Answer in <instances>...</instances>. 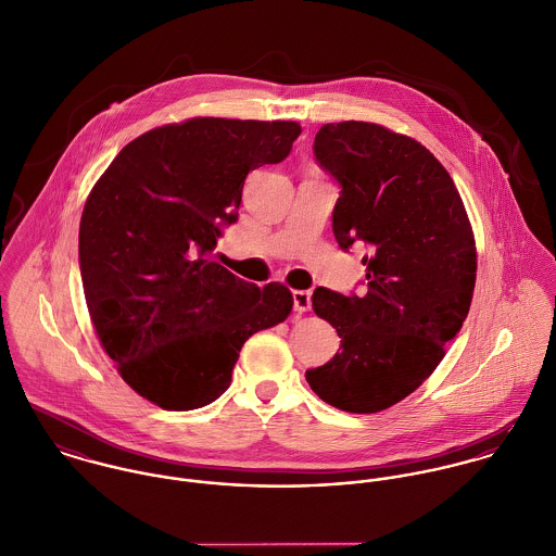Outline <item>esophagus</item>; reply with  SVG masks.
I'll return each instance as SVG.
<instances>
[{"mask_svg": "<svg viewBox=\"0 0 556 556\" xmlns=\"http://www.w3.org/2000/svg\"><path fill=\"white\" fill-rule=\"evenodd\" d=\"M311 304H313V293L311 291H293V308L295 313H306L311 311Z\"/></svg>", "mask_w": 556, "mask_h": 556, "instance_id": "1", "label": "esophagus"}]
</instances>
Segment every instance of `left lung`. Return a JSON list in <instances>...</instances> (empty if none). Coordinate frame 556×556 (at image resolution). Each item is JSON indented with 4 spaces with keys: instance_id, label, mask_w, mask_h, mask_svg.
<instances>
[{
    "instance_id": "8db88e82",
    "label": "left lung",
    "mask_w": 556,
    "mask_h": 556,
    "mask_svg": "<svg viewBox=\"0 0 556 556\" xmlns=\"http://www.w3.org/2000/svg\"><path fill=\"white\" fill-rule=\"evenodd\" d=\"M315 156L342 186L338 245L368 243V291H315L313 308L336 327L340 349L306 381L340 410L379 413L413 394L460 331L476 289V236L445 166L406 135L372 122L325 124Z\"/></svg>"
}]
</instances>
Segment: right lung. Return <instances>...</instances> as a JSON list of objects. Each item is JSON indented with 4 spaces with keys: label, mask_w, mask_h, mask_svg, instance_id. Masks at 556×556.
Here are the masks:
<instances>
[{
    "label": "right lung",
    "mask_w": 556,
    "mask_h": 556,
    "mask_svg": "<svg viewBox=\"0 0 556 556\" xmlns=\"http://www.w3.org/2000/svg\"><path fill=\"white\" fill-rule=\"evenodd\" d=\"M298 122L190 117L130 141L93 184L79 261L91 325L119 377L164 410L223 396L243 342L291 315L280 282L212 256L245 175L287 159Z\"/></svg>",
    "instance_id": "add662e5"
}]
</instances>
